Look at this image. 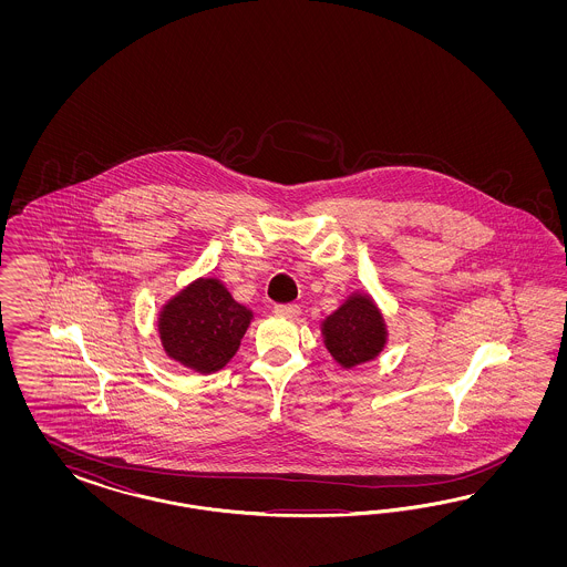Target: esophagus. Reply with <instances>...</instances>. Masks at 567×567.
I'll use <instances>...</instances> for the list:
<instances>
[{"instance_id":"34e87169","label":"esophagus","mask_w":567,"mask_h":567,"mask_svg":"<svg viewBox=\"0 0 567 567\" xmlns=\"http://www.w3.org/2000/svg\"><path fill=\"white\" fill-rule=\"evenodd\" d=\"M275 311L278 313V316H287V318H299L301 308H299V306H295V303H285V306H276Z\"/></svg>"}]
</instances>
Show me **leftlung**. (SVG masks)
<instances>
[{
  "mask_svg": "<svg viewBox=\"0 0 567 567\" xmlns=\"http://www.w3.org/2000/svg\"><path fill=\"white\" fill-rule=\"evenodd\" d=\"M324 347L344 370L377 360L389 341L384 313L368 291H353L320 322Z\"/></svg>",
  "mask_w": 567,
  "mask_h": 567,
  "instance_id": "obj_1",
  "label": "left lung"
}]
</instances>
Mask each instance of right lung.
<instances>
[{
	"label": "right lung",
	"instance_id": "right-lung-1",
	"mask_svg": "<svg viewBox=\"0 0 567 567\" xmlns=\"http://www.w3.org/2000/svg\"><path fill=\"white\" fill-rule=\"evenodd\" d=\"M254 320L216 276H199L157 311V334L171 360L197 374L223 370Z\"/></svg>",
	"mask_w": 567,
	"mask_h": 567
}]
</instances>
